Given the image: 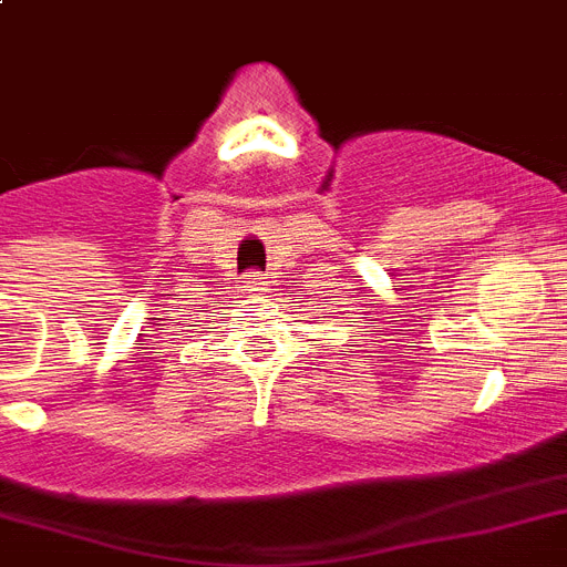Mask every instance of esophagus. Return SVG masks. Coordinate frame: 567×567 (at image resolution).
<instances>
[{"mask_svg":"<svg viewBox=\"0 0 567 567\" xmlns=\"http://www.w3.org/2000/svg\"><path fill=\"white\" fill-rule=\"evenodd\" d=\"M240 284H244L249 292H264V289H266V278L260 272H246Z\"/></svg>","mask_w":567,"mask_h":567,"instance_id":"obj_1","label":"esophagus"}]
</instances>
